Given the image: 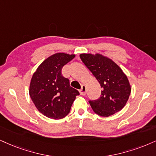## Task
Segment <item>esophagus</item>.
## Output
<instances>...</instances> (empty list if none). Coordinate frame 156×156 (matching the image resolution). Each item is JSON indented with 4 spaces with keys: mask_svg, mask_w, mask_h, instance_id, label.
Returning a JSON list of instances; mask_svg holds the SVG:
<instances>
[{
    "mask_svg": "<svg viewBox=\"0 0 156 156\" xmlns=\"http://www.w3.org/2000/svg\"><path fill=\"white\" fill-rule=\"evenodd\" d=\"M80 93L82 95H85L86 93H87V89H86L85 85H82V88L80 90Z\"/></svg>",
    "mask_w": 156,
    "mask_h": 156,
    "instance_id": "1",
    "label": "esophagus"
}]
</instances>
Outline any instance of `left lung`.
I'll return each mask as SVG.
<instances>
[{"label": "left lung", "mask_w": 156, "mask_h": 156, "mask_svg": "<svg viewBox=\"0 0 156 156\" xmlns=\"http://www.w3.org/2000/svg\"><path fill=\"white\" fill-rule=\"evenodd\" d=\"M80 56L102 88L98 99L89 101L94 112L107 117L122 110L131 93L127 76L122 69L111 59L101 54L82 53Z\"/></svg>", "instance_id": "8db88e82"}]
</instances>
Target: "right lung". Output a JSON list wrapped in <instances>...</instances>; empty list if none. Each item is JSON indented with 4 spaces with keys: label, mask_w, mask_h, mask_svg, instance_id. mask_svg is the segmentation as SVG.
<instances>
[{
    "label": "right lung",
    "mask_w": 156,
    "mask_h": 156,
    "mask_svg": "<svg viewBox=\"0 0 156 156\" xmlns=\"http://www.w3.org/2000/svg\"><path fill=\"white\" fill-rule=\"evenodd\" d=\"M75 55L58 53L45 59L32 76L30 95L34 105L44 116L53 119L64 118L70 112L78 90L72 87L69 79L61 74L63 66Z\"/></svg>",
    "instance_id": "1"
}]
</instances>
